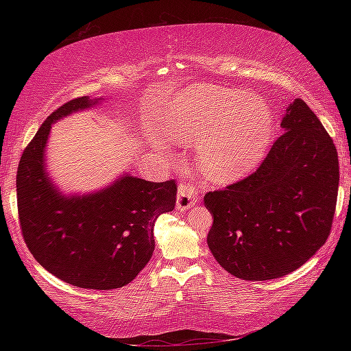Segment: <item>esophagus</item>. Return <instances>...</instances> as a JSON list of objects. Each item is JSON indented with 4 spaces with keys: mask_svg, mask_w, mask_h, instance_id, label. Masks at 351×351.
I'll use <instances>...</instances> for the list:
<instances>
[{
    "mask_svg": "<svg viewBox=\"0 0 351 351\" xmlns=\"http://www.w3.org/2000/svg\"><path fill=\"white\" fill-rule=\"evenodd\" d=\"M198 187L192 182H182L178 189L176 207L180 210L190 209L193 204L198 203Z\"/></svg>",
    "mask_w": 351,
    "mask_h": 351,
    "instance_id": "obj_1",
    "label": "esophagus"
}]
</instances>
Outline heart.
Instances as JSON below:
<instances>
[{
  "label": "heart",
  "mask_w": 351,
  "mask_h": 351,
  "mask_svg": "<svg viewBox=\"0 0 351 351\" xmlns=\"http://www.w3.org/2000/svg\"><path fill=\"white\" fill-rule=\"evenodd\" d=\"M176 138L198 145L201 170L215 181H230L257 165L268 148L272 112L255 94L195 85L176 100L170 116Z\"/></svg>",
  "instance_id": "heart-1"
}]
</instances>
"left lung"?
<instances>
[{
    "label": "left lung",
    "instance_id": "8db88e82",
    "mask_svg": "<svg viewBox=\"0 0 351 351\" xmlns=\"http://www.w3.org/2000/svg\"><path fill=\"white\" fill-rule=\"evenodd\" d=\"M280 127L254 173L204 195L213 215L207 245L243 280L289 274L331 232L339 189L335 142L302 99L288 106Z\"/></svg>",
    "mask_w": 351,
    "mask_h": 351
}]
</instances>
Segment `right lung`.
<instances>
[{
	"label": "right lung",
	"instance_id": "right-lung-1",
	"mask_svg": "<svg viewBox=\"0 0 351 351\" xmlns=\"http://www.w3.org/2000/svg\"><path fill=\"white\" fill-rule=\"evenodd\" d=\"M91 105L86 96L62 105L25 148L16 171L19 221L29 251L51 274L79 288L114 289L152 258L154 221L175 209L178 186L127 175L99 193L62 197L45 170L51 123Z\"/></svg>",
	"mask_w": 351,
	"mask_h": 351
}]
</instances>
